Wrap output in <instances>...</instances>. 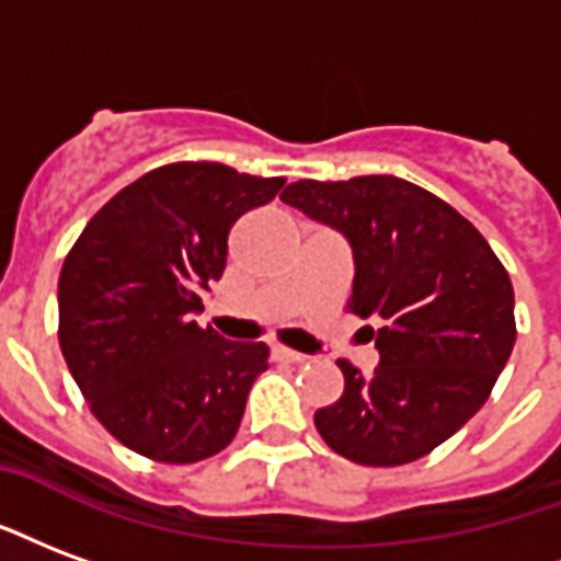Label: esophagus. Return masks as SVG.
<instances>
[{"mask_svg": "<svg viewBox=\"0 0 561 561\" xmlns=\"http://www.w3.org/2000/svg\"><path fill=\"white\" fill-rule=\"evenodd\" d=\"M273 359L276 363H302L306 359V354H300V351H291V347H285V344H273Z\"/></svg>", "mask_w": 561, "mask_h": 561, "instance_id": "obj_1", "label": "esophagus"}]
</instances>
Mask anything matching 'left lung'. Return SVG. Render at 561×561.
Returning a JSON list of instances; mask_svg holds the SVG:
<instances>
[{"instance_id": "1", "label": "left lung", "mask_w": 561, "mask_h": 561, "mask_svg": "<svg viewBox=\"0 0 561 561\" xmlns=\"http://www.w3.org/2000/svg\"><path fill=\"white\" fill-rule=\"evenodd\" d=\"M282 202L351 243L347 309L377 321L380 365L363 375L339 359L344 392L314 428L365 467L425 458L479 413L512 356L508 273L470 219L401 178L297 181Z\"/></svg>"}]
</instances>
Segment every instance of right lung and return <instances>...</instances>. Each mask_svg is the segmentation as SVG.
<instances>
[{
    "mask_svg": "<svg viewBox=\"0 0 561 561\" xmlns=\"http://www.w3.org/2000/svg\"><path fill=\"white\" fill-rule=\"evenodd\" d=\"M285 178L222 163L160 165L89 219L59 276V344L112 437L160 463H196L234 439L264 342L202 330V294L226 270L228 231Z\"/></svg>",
    "mask_w": 561,
    "mask_h": 561,
    "instance_id": "obj_1",
    "label": "right lung"
}]
</instances>
